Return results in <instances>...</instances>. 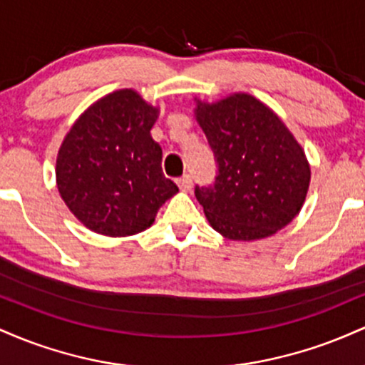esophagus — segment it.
<instances>
[{
	"instance_id": "obj_1",
	"label": "esophagus",
	"mask_w": 365,
	"mask_h": 365,
	"mask_svg": "<svg viewBox=\"0 0 365 365\" xmlns=\"http://www.w3.org/2000/svg\"><path fill=\"white\" fill-rule=\"evenodd\" d=\"M177 185L182 192H188L192 188V178L190 175H183V177H180L177 180Z\"/></svg>"
}]
</instances>
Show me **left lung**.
Segmentation results:
<instances>
[{"mask_svg": "<svg viewBox=\"0 0 365 365\" xmlns=\"http://www.w3.org/2000/svg\"><path fill=\"white\" fill-rule=\"evenodd\" d=\"M197 123L217 163L215 185L195 187L209 225L240 242L274 235L300 212L311 166L279 116L247 92L216 103L195 98Z\"/></svg>", "mask_w": 365, "mask_h": 365, "instance_id": "1", "label": "left lung"}]
</instances>
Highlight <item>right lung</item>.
<instances>
[{"label":"right lung","mask_w":365,"mask_h":365,"mask_svg":"<svg viewBox=\"0 0 365 365\" xmlns=\"http://www.w3.org/2000/svg\"><path fill=\"white\" fill-rule=\"evenodd\" d=\"M159 108L133 89L110 92L68 130L56 158L66 207L91 232L130 237L156 220L178 192L163 175V150L150 137Z\"/></svg>","instance_id":"obj_1"}]
</instances>
